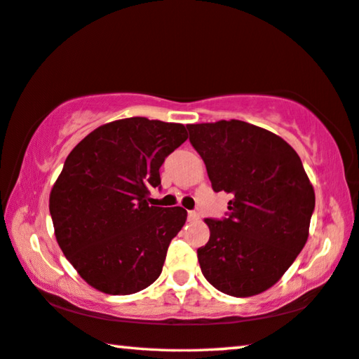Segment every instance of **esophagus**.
Segmentation results:
<instances>
[{"label": "esophagus", "mask_w": 359, "mask_h": 359, "mask_svg": "<svg viewBox=\"0 0 359 359\" xmlns=\"http://www.w3.org/2000/svg\"><path fill=\"white\" fill-rule=\"evenodd\" d=\"M199 215L196 212H188V221H198Z\"/></svg>", "instance_id": "obj_1"}]
</instances>
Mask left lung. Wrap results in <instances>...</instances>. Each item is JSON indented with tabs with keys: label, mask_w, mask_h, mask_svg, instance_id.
Segmentation results:
<instances>
[{
	"label": "left lung",
	"mask_w": 359,
	"mask_h": 359,
	"mask_svg": "<svg viewBox=\"0 0 359 359\" xmlns=\"http://www.w3.org/2000/svg\"><path fill=\"white\" fill-rule=\"evenodd\" d=\"M213 191L232 194L229 217L205 218L202 275L232 297L275 285L309 236L316 194L298 154L278 135L243 121L187 126Z\"/></svg>",
	"instance_id": "obj_1"
}]
</instances>
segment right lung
<instances>
[{
  "label": "right lung",
  "instance_id": "right-lung-1",
  "mask_svg": "<svg viewBox=\"0 0 359 359\" xmlns=\"http://www.w3.org/2000/svg\"><path fill=\"white\" fill-rule=\"evenodd\" d=\"M187 138L182 123L127 117L95 128L69 154L50 215L64 256L94 289L130 295L160 276L187 210L149 205V194Z\"/></svg>",
  "mask_w": 359,
  "mask_h": 359
}]
</instances>
